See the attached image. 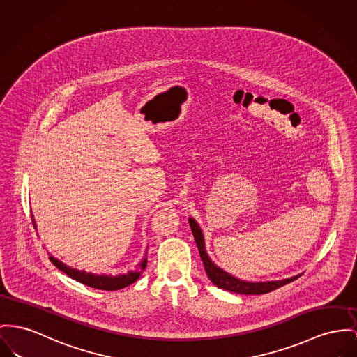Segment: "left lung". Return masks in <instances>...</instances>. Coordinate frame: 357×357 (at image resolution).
Here are the masks:
<instances>
[{"label":"left lung","instance_id":"8db88e82","mask_svg":"<svg viewBox=\"0 0 357 357\" xmlns=\"http://www.w3.org/2000/svg\"><path fill=\"white\" fill-rule=\"evenodd\" d=\"M190 230L193 238L196 241L202 261L204 264V269L207 276L210 278V280L214 283L218 288H222L225 291H230L234 294H242V295H261V294H266L271 292L276 288H280L282 285L288 284L291 282H294L295 279H298L301 275L288 278V279H283V280H273V282H246V280H241L236 276L227 273L226 271H223L222 268H219L218 265H215L214 262L211 261V259L207 255L206 250V242H204V236L203 231L200 229V226L197 225V222L190 218Z\"/></svg>","mask_w":357,"mask_h":357}]
</instances>
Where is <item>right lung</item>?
<instances>
[{
  "label": "right lung",
  "mask_w": 357,
  "mask_h": 357,
  "mask_svg": "<svg viewBox=\"0 0 357 357\" xmlns=\"http://www.w3.org/2000/svg\"><path fill=\"white\" fill-rule=\"evenodd\" d=\"M32 222H33V227L36 229V222H35L33 215H32ZM50 260L59 271L66 273L69 278H72L75 282H79L82 284L97 288V289H104V291H116V289L135 283L141 278V275H142V272L144 271L146 265H147V256H144L142 261L139 262V266L135 271H128L127 273H119V275L114 276V275H96V273H91V272L79 271L77 268H72V266L66 265L65 262L55 259L51 255H50Z\"/></svg>",
  "instance_id": "add662e5"
}]
</instances>
